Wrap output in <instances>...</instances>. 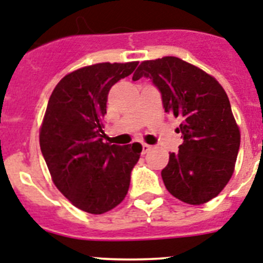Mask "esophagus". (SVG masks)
I'll return each mask as SVG.
<instances>
[{
	"label": "esophagus",
	"mask_w": 263,
	"mask_h": 263,
	"mask_svg": "<svg viewBox=\"0 0 263 263\" xmlns=\"http://www.w3.org/2000/svg\"><path fill=\"white\" fill-rule=\"evenodd\" d=\"M152 150V146L150 145H146V143H142V154H146Z\"/></svg>",
	"instance_id": "1"
}]
</instances>
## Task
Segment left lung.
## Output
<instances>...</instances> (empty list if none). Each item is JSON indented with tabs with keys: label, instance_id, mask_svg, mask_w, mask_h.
<instances>
[{
	"label": "left lung",
	"instance_id": "obj_1",
	"mask_svg": "<svg viewBox=\"0 0 263 263\" xmlns=\"http://www.w3.org/2000/svg\"><path fill=\"white\" fill-rule=\"evenodd\" d=\"M159 89L166 113L182 120L183 143L162 170L167 191L192 205L210 201L228 184L240 148V129L224 88L203 69L175 57L146 60L133 80Z\"/></svg>",
	"mask_w": 263,
	"mask_h": 263
}]
</instances>
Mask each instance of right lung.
<instances>
[{
  "mask_svg": "<svg viewBox=\"0 0 263 263\" xmlns=\"http://www.w3.org/2000/svg\"><path fill=\"white\" fill-rule=\"evenodd\" d=\"M138 62L99 63L58 83L48 100L39 143L52 180L79 210L101 215L124 200L142 145L104 142L110 88Z\"/></svg>",
  "mask_w": 263,
  "mask_h": 263,
  "instance_id": "add662e5",
  "label": "right lung"
}]
</instances>
